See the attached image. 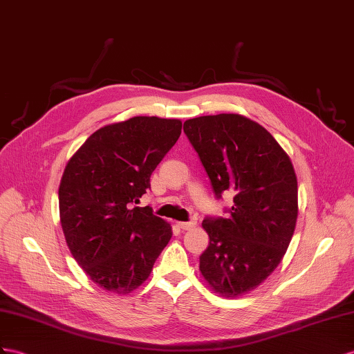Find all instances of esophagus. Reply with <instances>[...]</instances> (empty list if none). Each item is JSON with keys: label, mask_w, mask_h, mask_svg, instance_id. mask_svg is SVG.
<instances>
[{"label": "esophagus", "mask_w": 354, "mask_h": 354, "mask_svg": "<svg viewBox=\"0 0 354 354\" xmlns=\"http://www.w3.org/2000/svg\"><path fill=\"white\" fill-rule=\"evenodd\" d=\"M178 227L183 229V230H192L193 227H196V221H183V223H178Z\"/></svg>", "instance_id": "esophagus-1"}]
</instances>
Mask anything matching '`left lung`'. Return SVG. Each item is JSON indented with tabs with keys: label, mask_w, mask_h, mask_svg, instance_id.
I'll list each match as a JSON object with an SVG mask.
<instances>
[{
	"label": "left lung",
	"mask_w": 354,
	"mask_h": 354,
	"mask_svg": "<svg viewBox=\"0 0 354 354\" xmlns=\"http://www.w3.org/2000/svg\"><path fill=\"white\" fill-rule=\"evenodd\" d=\"M216 198L233 193L227 218L206 216L209 245L201 272L214 292L236 297L260 286L283 260L297 220L292 161L260 124L236 113L184 122Z\"/></svg>",
	"instance_id": "1"
}]
</instances>
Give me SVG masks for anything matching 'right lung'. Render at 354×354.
I'll return each mask as SVG.
<instances>
[{
  "mask_svg": "<svg viewBox=\"0 0 354 354\" xmlns=\"http://www.w3.org/2000/svg\"><path fill=\"white\" fill-rule=\"evenodd\" d=\"M180 129L179 120L134 116L91 134L67 162L58 189L62 232L77 265L107 292L143 284L171 238L167 221L136 203Z\"/></svg>",
  "mask_w": 354,
  "mask_h": 354,
  "instance_id": "add662e5",
  "label": "right lung"
}]
</instances>
